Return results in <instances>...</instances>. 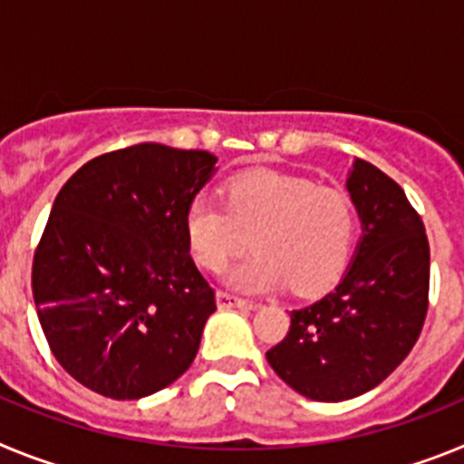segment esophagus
Listing matches in <instances>:
<instances>
[{"instance_id":"esophagus-1","label":"esophagus","mask_w":464,"mask_h":464,"mask_svg":"<svg viewBox=\"0 0 464 464\" xmlns=\"http://www.w3.org/2000/svg\"><path fill=\"white\" fill-rule=\"evenodd\" d=\"M216 299H218L220 309H253V302H248V299L239 297V295L223 293V290H220V293L216 295Z\"/></svg>"}]
</instances>
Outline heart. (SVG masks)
Here are the masks:
<instances>
[{
    "instance_id": "obj_1",
    "label": "heart",
    "mask_w": 464,
    "mask_h": 464,
    "mask_svg": "<svg viewBox=\"0 0 464 464\" xmlns=\"http://www.w3.org/2000/svg\"><path fill=\"white\" fill-rule=\"evenodd\" d=\"M353 204L334 188L299 176L246 171L225 186L223 202L197 195L186 208V241L199 267L220 272L248 246L256 248L229 283L262 293L288 285L297 295L321 293L348 260Z\"/></svg>"
}]
</instances>
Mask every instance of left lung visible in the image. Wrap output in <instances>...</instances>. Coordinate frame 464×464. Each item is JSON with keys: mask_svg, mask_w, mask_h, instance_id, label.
<instances>
[{"mask_svg": "<svg viewBox=\"0 0 464 464\" xmlns=\"http://www.w3.org/2000/svg\"><path fill=\"white\" fill-rule=\"evenodd\" d=\"M362 239L339 285L290 314L267 351L272 370L299 395L343 401L397 370L420 337L430 293L425 225L391 176L355 160L346 181Z\"/></svg>", "mask_w": 464, "mask_h": 464, "instance_id": "obj_1", "label": "left lung"}]
</instances>
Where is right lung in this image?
<instances>
[{
    "instance_id": "1",
    "label": "right lung",
    "mask_w": 464,
    "mask_h": 464,
    "mask_svg": "<svg viewBox=\"0 0 464 464\" xmlns=\"http://www.w3.org/2000/svg\"><path fill=\"white\" fill-rule=\"evenodd\" d=\"M207 150L137 143L90 160L57 192L32 265L41 330L67 374L139 400L192 364L216 293L186 241Z\"/></svg>"
}]
</instances>
